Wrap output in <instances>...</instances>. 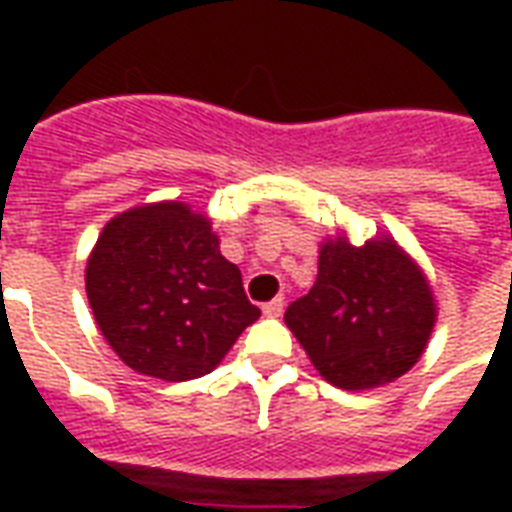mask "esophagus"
Listing matches in <instances>:
<instances>
[{"instance_id":"34e87169","label":"esophagus","mask_w":512,"mask_h":512,"mask_svg":"<svg viewBox=\"0 0 512 512\" xmlns=\"http://www.w3.org/2000/svg\"><path fill=\"white\" fill-rule=\"evenodd\" d=\"M285 312V299H274V301H268V304H263V315L266 318H279Z\"/></svg>"}]
</instances>
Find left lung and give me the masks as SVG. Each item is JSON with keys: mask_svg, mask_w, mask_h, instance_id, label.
Returning <instances> with one entry per match:
<instances>
[{"mask_svg": "<svg viewBox=\"0 0 512 512\" xmlns=\"http://www.w3.org/2000/svg\"><path fill=\"white\" fill-rule=\"evenodd\" d=\"M315 370L340 389L395 381L419 356L436 323V301L422 268L384 235L354 246L326 238L318 279L285 312Z\"/></svg>", "mask_w": 512, "mask_h": 512, "instance_id": "8db88e82", "label": "left lung"}]
</instances>
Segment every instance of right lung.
Segmentation results:
<instances>
[{
    "mask_svg": "<svg viewBox=\"0 0 512 512\" xmlns=\"http://www.w3.org/2000/svg\"><path fill=\"white\" fill-rule=\"evenodd\" d=\"M84 279L112 351L161 381L211 373L260 318L238 266L219 252L211 219L178 200L117 213L98 235Z\"/></svg>",
    "mask_w": 512,
    "mask_h": 512,
    "instance_id": "1",
    "label": "right lung"
}]
</instances>
